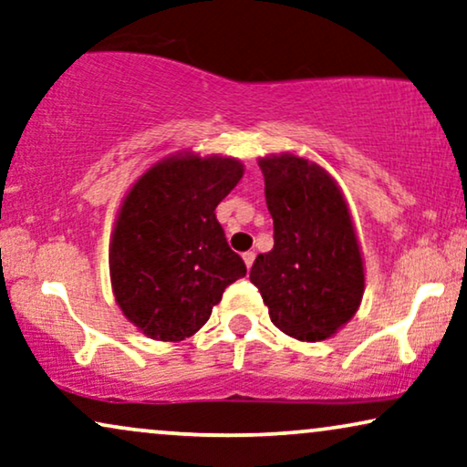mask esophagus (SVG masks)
Returning <instances> with one entry per match:
<instances>
[{
    "mask_svg": "<svg viewBox=\"0 0 467 467\" xmlns=\"http://www.w3.org/2000/svg\"><path fill=\"white\" fill-rule=\"evenodd\" d=\"M254 258H256V254H254V252H245V254H244V260H245L247 269H250V266L254 265Z\"/></svg>",
    "mask_w": 467,
    "mask_h": 467,
    "instance_id": "obj_1",
    "label": "esophagus"
}]
</instances>
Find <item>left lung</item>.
<instances>
[{"label":"left lung","mask_w":467,"mask_h":467,"mask_svg":"<svg viewBox=\"0 0 467 467\" xmlns=\"http://www.w3.org/2000/svg\"><path fill=\"white\" fill-rule=\"evenodd\" d=\"M273 217V250L258 254L252 284L279 331L301 341L331 337L352 318L365 288L363 258L337 183L314 161H258Z\"/></svg>","instance_id":"left-lung-1"}]
</instances>
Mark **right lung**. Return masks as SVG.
I'll use <instances>...</instances> for the list:
<instances>
[{
	"instance_id": "1",
	"label": "right lung",
	"mask_w": 467,
	"mask_h": 467,
	"mask_svg": "<svg viewBox=\"0 0 467 467\" xmlns=\"http://www.w3.org/2000/svg\"><path fill=\"white\" fill-rule=\"evenodd\" d=\"M244 177L234 158L175 155L130 190L110 241V282L126 318L147 337L182 341L244 277L215 207Z\"/></svg>"
}]
</instances>
